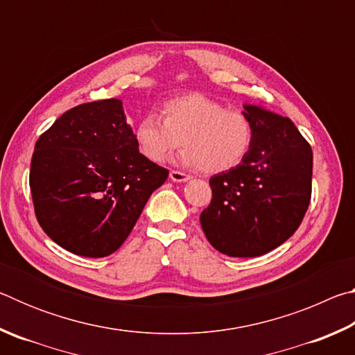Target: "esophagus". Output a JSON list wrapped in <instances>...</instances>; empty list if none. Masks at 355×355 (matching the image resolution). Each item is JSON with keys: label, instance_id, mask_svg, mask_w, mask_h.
<instances>
[{"label": "esophagus", "instance_id": "34e87169", "mask_svg": "<svg viewBox=\"0 0 355 355\" xmlns=\"http://www.w3.org/2000/svg\"><path fill=\"white\" fill-rule=\"evenodd\" d=\"M191 178V175H188V173H184L182 171H171V180L172 182H188V180Z\"/></svg>", "mask_w": 355, "mask_h": 355}]
</instances>
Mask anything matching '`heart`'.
<instances>
[{"mask_svg":"<svg viewBox=\"0 0 355 355\" xmlns=\"http://www.w3.org/2000/svg\"><path fill=\"white\" fill-rule=\"evenodd\" d=\"M135 141L141 155L153 163H163L183 144V164L218 173L241 164L249 155L254 123L245 112L228 110L207 95L186 94L166 100L161 116L144 114L135 127Z\"/></svg>","mask_w":355,"mask_h":355,"instance_id":"1","label":"heart"}]
</instances>
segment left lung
<instances>
[{"instance_id": "left-lung-1", "label": "left lung", "mask_w": 355, "mask_h": 355, "mask_svg": "<svg viewBox=\"0 0 355 355\" xmlns=\"http://www.w3.org/2000/svg\"><path fill=\"white\" fill-rule=\"evenodd\" d=\"M254 144L241 164L209 178L213 197L202 230L228 257H260L284 244L302 222L311 199L313 153L290 119L244 106Z\"/></svg>"}]
</instances>
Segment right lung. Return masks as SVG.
I'll return each mask as SVG.
<instances>
[{"label":"right lung","mask_w":355,"mask_h":355,"mask_svg":"<svg viewBox=\"0 0 355 355\" xmlns=\"http://www.w3.org/2000/svg\"><path fill=\"white\" fill-rule=\"evenodd\" d=\"M169 171L137 150L117 98L64 112L42 133L29 171L34 213L48 236L71 254L116 252Z\"/></svg>","instance_id":"right-lung-1"}]
</instances>
